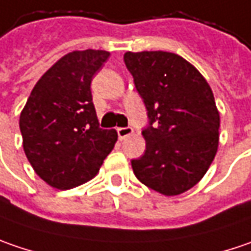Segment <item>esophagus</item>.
Masks as SVG:
<instances>
[{
	"label": "esophagus",
	"mask_w": 251,
	"mask_h": 251,
	"mask_svg": "<svg viewBox=\"0 0 251 251\" xmlns=\"http://www.w3.org/2000/svg\"><path fill=\"white\" fill-rule=\"evenodd\" d=\"M116 132H118V137L121 139V140H124L127 136H130L132 133H133V127H130V126H126V127H118L116 129Z\"/></svg>",
	"instance_id": "esophagus-1"
}]
</instances>
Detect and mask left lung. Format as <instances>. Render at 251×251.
<instances>
[{
  "instance_id": "obj_1",
  "label": "left lung",
  "mask_w": 251,
  "mask_h": 251,
  "mask_svg": "<svg viewBox=\"0 0 251 251\" xmlns=\"http://www.w3.org/2000/svg\"><path fill=\"white\" fill-rule=\"evenodd\" d=\"M126 69L142 97L146 150L132 160L137 180L163 195L192 188L208 171L219 143V112L206 80L170 51H126Z\"/></svg>"
}]
</instances>
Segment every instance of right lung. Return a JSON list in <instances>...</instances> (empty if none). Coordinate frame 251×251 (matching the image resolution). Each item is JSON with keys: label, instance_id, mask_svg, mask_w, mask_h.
<instances>
[{"label": "right lung", "instance_id": "add662e5", "mask_svg": "<svg viewBox=\"0 0 251 251\" xmlns=\"http://www.w3.org/2000/svg\"><path fill=\"white\" fill-rule=\"evenodd\" d=\"M109 57L105 50L71 51L46 71L21 112L24 150L39 177L70 190L97 176L118 133L101 129L91 81Z\"/></svg>", "mask_w": 251, "mask_h": 251}]
</instances>
